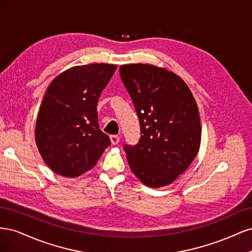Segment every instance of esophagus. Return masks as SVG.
<instances>
[{"label":"esophagus","instance_id":"esophagus-1","mask_svg":"<svg viewBox=\"0 0 252 252\" xmlns=\"http://www.w3.org/2000/svg\"><path fill=\"white\" fill-rule=\"evenodd\" d=\"M110 141L112 145H117L120 142V138L118 135H110Z\"/></svg>","mask_w":252,"mask_h":252}]
</instances>
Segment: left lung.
<instances>
[{
	"label": "left lung",
	"instance_id": "1",
	"mask_svg": "<svg viewBox=\"0 0 252 252\" xmlns=\"http://www.w3.org/2000/svg\"><path fill=\"white\" fill-rule=\"evenodd\" d=\"M138 114L141 138L124 145L131 171L148 187L169 185L197 155L201 124L191 91L180 77L148 64L120 67Z\"/></svg>",
	"mask_w": 252,
	"mask_h": 252
}]
</instances>
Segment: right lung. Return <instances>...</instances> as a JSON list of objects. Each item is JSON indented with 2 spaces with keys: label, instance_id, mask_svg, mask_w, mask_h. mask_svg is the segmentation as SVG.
Listing matches in <instances>:
<instances>
[{
  "label": "right lung",
  "instance_id": "obj_1",
  "mask_svg": "<svg viewBox=\"0 0 252 252\" xmlns=\"http://www.w3.org/2000/svg\"><path fill=\"white\" fill-rule=\"evenodd\" d=\"M116 69L111 64L77 66L50 84L36 119L35 142L52 171L79 177L111 144L98 127L96 105Z\"/></svg>",
  "mask_w": 252,
  "mask_h": 252
}]
</instances>
